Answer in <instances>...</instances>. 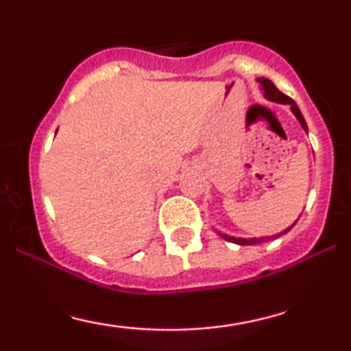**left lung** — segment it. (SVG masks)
Listing matches in <instances>:
<instances>
[{"mask_svg": "<svg viewBox=\"0 0 351 351\" xmlns=\"http://www.w3.org/2000/svg\"><path fill=\"white\" fill-rule=\"evenodd\" d=\"M257 82L261 84V90H263L264 97L267 100H271V102H277V104H287V106H291V110L292 114L295 115V119L299 120L300 127L304 128L305 134H308V127L307 123H305V119L304 115H302L300 108L297 107V104L293 102L291 97H287L285 94H282V92L274 86V82H271L269 79H264V77H259L257 79ZM297 223V221H295ZM295 223L292 224V226H289L287 229H284V231L279 232V234H274V236H264V237H236V236H229V234H224V232H219L217 231V234H219L223 239L229 241V243H234V244H239V245H252V244H261V243H267V241H272V239H277V237L287 234L291 229L295 226Z\"/></svg>", "mask_w": 351, "mask_h": 351, "instance_id": "8db88e82", "label": "left lung"}]
</instances>
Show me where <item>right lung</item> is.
Here are the masks:
<instances>
[{
    "mask_svg": "<svg viewBox=\"0 0 351 351\" xmlns=\"http://www.w3.org/2000/svg\"><path fill=\"white\" fill-rule=\"evenodd\" d=\"M56 134H58V132H56Z\"/></svg>",
    "mask_w": 351,
    "mask_h": 351,
    "instance_id": "1",
    "label": "right lung"
}]
</instances>
